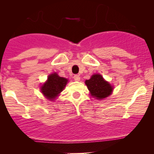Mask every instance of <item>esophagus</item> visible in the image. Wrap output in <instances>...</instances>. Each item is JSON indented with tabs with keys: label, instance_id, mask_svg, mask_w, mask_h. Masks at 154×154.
Instances as JSON below:
<instances>
[{
	"label": "esophagus",
	"instance_id": "1",
	"mask_svg": "<svg viewBox=\"0 0 154 154\" xmlns=\"http://www.w3.org/2000/svg\"><path fill=\"white\" fill-rule=\"evenodd\" d=\"M73 79H74L75 81H79L80 80H81V78L79 75H75L74 76H73Z\"/></svg>",
	"mask_w": 154,
	"mask_h": 154
}]
</instances>
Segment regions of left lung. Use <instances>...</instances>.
<instances>
[{
    "mask_svg": "<svg viewBox=\"0 0 154 154\" xmlns=\"http://www.w3.org/2000/svg\"><path fill=\"white\" fill-rule=\"evenodd\" d=\"M85 83L91 96L97 100H103L112 93L113 86L99 73L92 75L89 80H86Z\"/></svg>",
    "mask_w": 154,
    "mask_h": 154,
    "instance_id": "8db88e82",
    "label": "left lung"
}]
</instances>
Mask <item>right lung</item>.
Returning <instances> with one entry per match:
<instances>
[{
	"label": "right lung",
	"mask_w": 154,
	"mask_h": 154,
	"mask_svg": "<svg viewBox=\"0 0 154 154\" xmlns=\"http://www.w3.org/2000/svg\"><path fill=\"white\" fill-rule=\"evenodd\" d=\"M68 79L59 76L57 73L48 75L47 81L41 87V92L50 101L54 100L64 89Z\"/></svg>",
	"instance_id": "right-lung-1"
}]
</instances>
